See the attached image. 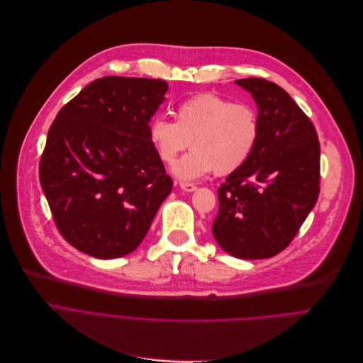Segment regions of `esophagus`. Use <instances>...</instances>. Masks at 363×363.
Returning <instances> with one entry per match:
<instances>
[{
  "label": "esophagus",
  "instance_id": "obj_1",
  "mask_svg": "<svg viewBox=\"0 0 363 363\" xmlns=\"http://www.w3.org/2000/svg\"><path fill=\"white\" fill-rule=\"evenodd\" d=\"M180 189H182L183 191L191 193V191H194L197 187H196L194 184H191V183H180Z\"/></svg>",
  "mask_w": 363,
  "mask_h": 363
}]
</instances>
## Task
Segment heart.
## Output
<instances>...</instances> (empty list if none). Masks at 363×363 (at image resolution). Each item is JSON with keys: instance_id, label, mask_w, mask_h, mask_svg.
Returning <instances> with one entry per match:
<instances>
[{"instance_id": "1", "label": "heart", "mask_w": 363, "mask_h": 363, "mask_svg": "<svg viewBox=\"0 0 363 363\" xmlns=\"http://www.w3.org/2000/svg\"><path fill=\"white\" fill-rule=\"evenodd\" d=\"M259 134V116L252 104L232 103L216 93L183 100L176 120L157 114L149 123V140L163 163L174 162L186 147H193L172 166L173 176L183 182L239 170L253 155Z\"/></svg>"}]
</instances>
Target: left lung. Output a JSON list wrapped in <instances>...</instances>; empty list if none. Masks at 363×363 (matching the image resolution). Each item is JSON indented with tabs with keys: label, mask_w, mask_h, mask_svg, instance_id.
<instances>
[{
	"label": "left lung",
	"mask_w": 363,
	"mask_h": 363,
	"mask_svg": "<svg viewBox=\"0 0 363 363\" xmlns=\"http://www.w3.org/2000/svg\"><path fill=\"white\" fill-rule=\"evenodd\" d=\"M257 106L260 134L250 159L217 190L211 233L239 259H267L296 236L319 196L320 146L308 116L281 87L263 79L235 82Z\"/></svg>",
	"instance_id": "left-lung-1"
}]
</instances>
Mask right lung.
Listing matches in <instances>:
<instances>
[{
    "mask_svg": "<svg viewBox=\"0 0 363 363\" xmlns=\"http://www.w3.org/2000/svg\"><path fill=\"white\" fill-rule=\"evenodd\" d=\"M167 90L156 79H97L52 121L40 183L57 229L77 250L116 259L147 235L173 187L149 140Z\"/></svg>",
    "mask_w": 363,
    "mask_h": 363,
    "instance_id": "add662e5",
    "label": "right lung"
}]
</instances>
